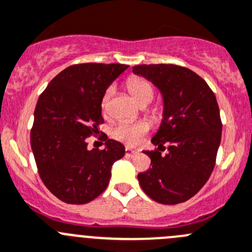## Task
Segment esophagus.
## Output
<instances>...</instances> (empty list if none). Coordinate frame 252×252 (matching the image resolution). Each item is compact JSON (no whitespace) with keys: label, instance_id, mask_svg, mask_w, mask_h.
Returning a JSON list of instances; mask_svg holds the SVG:
<instances>
[{"label":"esophagus","instance_id":"esophagus-1","mask_svg":"<svg viewBox=\"0 0 252 252\" xmlns=\"http://www.w3.org/2000/svg\"><path fill=\"white\" fill-rule=\"evenodd\" d=\"M135 154H138V151L133 150V149H130V148H126V155L133 156V155H135Z\"/></svg>","mask_w":252,"mask_h":252}]
</instances>
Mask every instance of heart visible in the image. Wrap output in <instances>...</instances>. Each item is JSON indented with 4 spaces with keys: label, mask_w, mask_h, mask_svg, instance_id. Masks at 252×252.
<instances>
[{
    "label": "heart",
    "mask_w": 252,
    "mask_h": 252,
    "mask_svg": "<svg viewBox=\"0 0 252 252\" xmlns=\"http://www.w3.org/2000/svg\"><path fill=\"white\" fill-rule=\"evenodd\" d=\"M126 87H128L129 92L133 94L134 98L141 104V106H146L149 102L153 99L154 97V89L151 86L150 82L148 80L143 79V77L134 76L126 80ZM113 90L108 89L104 92L103 97L101 101V107L103 111H106L108 107L109 99H111ZM154 114L158 113V109H154ZM150 129L149 124L146 122H136V123H129V122H121L117 124L113 129H112V136L116 140L122 141V143L126 144L129 146L138 145L140 143L141 138L146 135Z\"/></svg>",
    "instance_id": "1"
}]
</instances>
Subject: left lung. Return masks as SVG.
<instances>
[{
  "label": "left lung",
  "instance_id": "obj_1",
  "mask_svg": "<svg viewBox=\"0 0 252 252\" xmlns=\"http://www.w3.org/2000/svg\"><path fill=\"white\" fill-rule=\"evenodd\" d=\"M163 97V119L144 154L151 167L138 175L141 189L161 204L188 201L206 185L216 166L221 119L216 94L199 75L173 64L133 66ZM168 145V153L160 155Z\"/></svg>",
  "mask_w": 252,
  "mask_h": 252
}]
</instances>
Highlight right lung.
I'll list each match as a JSON object with an SVG mask.
<instances>
[{
    "label": "right lung",
    "mask_w": 252,
    "mask_h": 252,
    "mask_svg": "<svg viewBox=\"0 0 252 252\" xmlns=\"http://www.w3.org/2000/svg\"><path fill=\"white\" fill-rule=\"evenodd\" d=\"M123 64H75L56 75L34 111L31 146L41 181L60 201L85 204L107 188L123 144L103 134L104 149H87L86 139L103 123L101 101ZM103 144V143H102Z\"/></svg>",
    "instance_id": "obj_1"
}]
</instances>
